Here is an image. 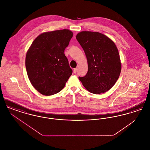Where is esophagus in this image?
<instances>
[{"instance_id":"obj_1","label":"esophagus","mask_w":150,"mask_h":150,"mask_svg":"<svg viewBox=\"0 0 150 150\" xmlns=\"http://www.w3.org/2000/svg\"><path fill=\"white\" fill-rule=\"evenodd\" d=\"M78 71V69L77 68H75L74 69V74H76V72Z\"/></svg>"}]
</instances>
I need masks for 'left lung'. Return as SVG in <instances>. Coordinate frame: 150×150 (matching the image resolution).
<instances>
[{
    "instance_id": "left-lung-1",
    "label": "left lung",
    "mask_w": 150,
    "mask_h": 150,
    "mask_svg": "<svg viewBox=\"0 0 150 150\" xmlns=\"http://www.w3.org/2000/svg\"><path fill=\"white\" fill-rule=\"evenodd\" d=\"M76 38L85 52L88 66L86 74L79 79L91 93L107 92L114 86L121 72L116 46L110 38L98 32L81 31Z\"/></svg>"
}]
</instances>
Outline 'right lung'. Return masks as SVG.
I'll return each instance as SVG.
<instances>
[{
	"label": "right lung",
	"mask_w": 150,
	"mask_h": 150,
	"mask_svg": "<svg viewBox=\"0 0 150 150\" xmlns=\"http://www.w3.org/2000/svg\"><path fill=\"white\" fill-rule=\"evenodd\" d=\"M72 36L67 29L46 32L31 45L26 56V71L31 84L42 94L58 93L71 75L64 52Z\"/></svg>",
	"instance_id": "right-lung-1"
}]
</instances>
